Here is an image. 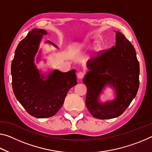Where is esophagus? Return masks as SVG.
I'll return each instance as SVG.
<instances>
[{
    "mask_svg": "<svg viewBox=\"0 0 152 152\" xmlns=\"http://www.w3.org/2000/svg\"><path fill=\"white\" fill-rule=\"evenodd\" d=\"M84 76H85V72H80L77 74V77H78V79L83 78Z\"/></svg>",
    "mask_w": 152,
    "mask_h": 152,
    "instance_id": "obj_1",
    "label": "esophagus"
}]
</instances>
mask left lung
Here are the masks:
<instances>
[{"mask_svg": "<svg viewBox=\"0 0 152 152\" xmlns=\"http://www.w3.org/2000/svg\"><path fill=\"white\" fill-rule=\"evenodd\" d=\"M115 32V46L87 61L89 71L83 78L87 87L86 105L94 118H114L123 113L135 97L139 86V64L135 49L126 38ZM106 86L114 89L115 98L102 102Z\"/></svg>", "mask_w": 152, "mask_h": 152, "instance_id": "obj_1", "label": "left lung"}]
</instances>
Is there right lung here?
<instances>
[{"instance_id":"right-lung-1","label":"right lung","mask_w":152,"mask_h":152,"mask_svg":"<svg viewBox=\"0 0 152 152\" xmlns=\"http://www.w3.org/2000/svg\"><path fill=\"white\" fill-rule=\"evenodd\" d=\"M47 32L34 28L20 41L11 64L14 95L29 114L38 118L54 115L64 104L68 91L77 84L76 69L61 72L57 69L43 74L37 68L35 57L42 37ZM46 43L57 47L47 40ZM40 50L37 63L40 60Z\"/></svg>"}]
</instances>
